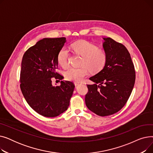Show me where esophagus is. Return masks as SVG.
I'll list each match as a JSON object with an SVG mask.
<instances>
[{"label": "esophagus", "instance_id": "obj_1", "mask_svg": "<svg viewBox=\"0 0 153 153\" xmlns=\"http://www.w3.org/2000/svg\"><path fill=\"white\" fill-rule=\"evenodd\" d=\"M79 84H80V82H74V85L76 86V85H78Z\"/></svg>", "mask_w": 153, "mask_h": 153}]
</instances>
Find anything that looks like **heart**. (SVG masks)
Returning <instances> with one entry per match:
<instances>
[{
	"label": "heart",
	"instance_id": "heart-1",
	"mask_svg": "<svg viewBox=\"0 0 153 153\" xmlns=\"http://www.w3.org/2000/svg\"><path fill=\"white\" fill-rule=\"evenodd\" d=\"M73 51L81 56L80 68H70L65 72L64 76L68 81L81 82L89 74V69L92 72L101 71L107 60V54L105 50L99 49L97 46L86 41H79L71 45ZM70 53L66 48H62L57 56L58 64L64 68L69 65Z\"/></svg>",
	"mask_w": 153,
	"mask_h": 153
}]
</instances>
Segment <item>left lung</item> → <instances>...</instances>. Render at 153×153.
I'll list each match as a JSON object with an SVG mask.
<instances>
[{
  "instance_id": "left-lung-1",
  "label": "left lung",
  "mask_w": 153,
  "mask_h": 153,
  "mask_svg": "<svg viewBox=\"0 0 153 153\" xmlns=\"http://www.w3.org/2000/svg\"><path fill=\"white\" fill-rule=\"evenodd\" d=\"M107 60L104 68L89 78L94 84H87L86 106L97 115H113L121 110L131 94L135 70L130 54L122 43L111 38H103Z\"/></svg>"
}]
</instances>
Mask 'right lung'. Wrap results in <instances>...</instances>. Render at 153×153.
Segmentation results:
<instances>
[{"label":"right lung","mask_w":153,"mask_h":153,"mask_svg":"<svg viewBox=\"0 0 153 153\" xmlns=\"http://www.w3.org/2000/svg\"><path fill=\"white\" fill-rule=\"evenodd\" d=\"M66 42L64 37L44 38L24 53L20 70V89L28 105L38 114L55 117L65 111L74 89L70 81L53 86L52 79H62L56 71L57 56Z\"/></svg>","instance_id":"add662e5"}]
</instances>
